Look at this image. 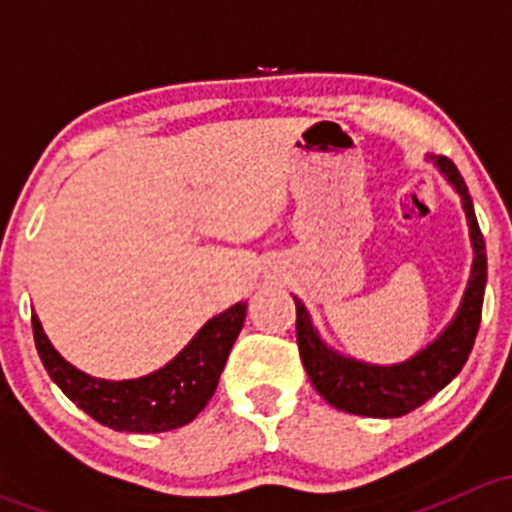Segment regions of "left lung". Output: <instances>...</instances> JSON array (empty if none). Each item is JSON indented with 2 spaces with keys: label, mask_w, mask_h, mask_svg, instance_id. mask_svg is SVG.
I'll use <instances>...</instances> for the list:
<instances>
[{
  "label": "left lung",
  "mask_w": 512,
  "mask_h": 512,
  "mask_svg": "<svg viewBox=\"0 0 512 512\" xmlns=\"http://www.w3.org/2000/svg\"><path fill=\"white\" fill-rule=\"evenodd\" d=\"M436 165L443 170L453 188L461 193L463 208H466L468 225H471L473 247H476V260H473V275L468 282L466 297L451 327L431 344L416 354L414 359L396 366H369L361 361L344 359L332 349L322 344V339L314 332L302 302L297 304V347L302 364L312 379L314 389L324 396V401L339 411L356 416L371 418H396L426 404L431 396L451 379H456L458 371L468 361L476 334L480 327V314H483V292L485 277H488V260H485V242L480 232L476 213H473V200L468 193L463 175L453 165V160L438 156Z\"/></svg>",
  "instance_id": "8db88e82"
}]
</instances>
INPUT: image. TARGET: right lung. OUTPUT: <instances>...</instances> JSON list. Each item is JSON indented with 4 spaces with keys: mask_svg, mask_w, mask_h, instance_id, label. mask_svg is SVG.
I'll list each match as a JSON object with an SVG mask.
<instances>
[{
    "mask_svg": "<svg viewBox=\"0 0 512 512\" xmlns=\"http://www.w3.org/2000/svg\"><path fill=\"white\" fill-rule=\"evenodd\" d=\"M247 304L237 302L210 319L170 364L131 381H103L64 361L46 339L36 314V352L54 384L101 426L128 433H163L193 421L218 389L220 371L245 322Z\"/></svg>",
    "mask_w": 512,
    "mask_h": 512,
    "instance_id": "add662e5",
    "label": "right lung"
}]
</instances>
